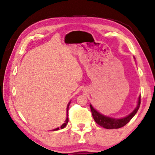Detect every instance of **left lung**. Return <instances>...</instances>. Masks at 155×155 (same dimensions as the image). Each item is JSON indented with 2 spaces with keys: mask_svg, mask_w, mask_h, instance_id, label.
<instances>
[{
  "mask_svg": "<svg viewBox=\"0 0 155 155\" xmlns=\"http://www.w3.org/2000/svg\"><path fill=\"white\" fill-rule=\"evenodd\" d=\"M90 106L91 111H92V113L93 118H94V120L96 121L97 124L107 129L120 128L124 127V126H126V125L132 119V118L135 115L137 111H138L140 106V97H139L138 104H137V107L135 108L134 111H133L130 114H129L128 116H127L126 117H124L123 118H118V119L104 116L102 114L99 113V112L97 111L96 109H94L92 105L90 104Z\"/></svg>",
  "mask_w": 155,
  "mask_h": 155,
  "instance_id": "left-lung-1",
  "label": "left lung"
}]
</instances>
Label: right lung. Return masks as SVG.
<instances>
[{
    "label": "right lung",
    "mask_w": 155,
    "mask_h": 155,
    "mask_svg": "<svg viewBox=\"0 0 155 155\" xmlns=\"http://www.w3.org/2000/svg\"><path fill=\"white\" fill-rule=\"evenodd\" d=\"M69 105H70V103L68 104V107H67V118H66V120H65V121L64 124H63L62 126H61V129H63V128H65V127L66 126V125H67L68 123V107H69ZM58 129H59V128H56V129H54V130H58Z\"/></svg>",
    "instance_id": "1"
}]
</instances>
